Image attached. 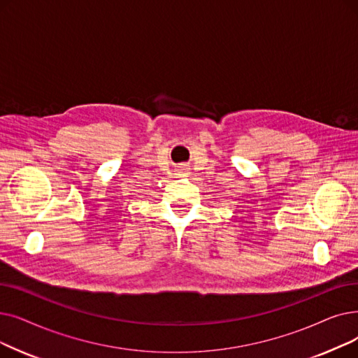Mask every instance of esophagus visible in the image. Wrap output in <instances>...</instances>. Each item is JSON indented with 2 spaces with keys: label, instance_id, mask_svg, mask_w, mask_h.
Returning <instances> with one entry per match:
<instances>
[{
  "label": "esophagus",
  "instance_id": "1",
  "mask_svg": "<svg viewBox=\"0 0 358 358\" xmlns=\"http://www.w3.org/2000/svg\"><path fill=\"white\" fill-rule=\"evenodd\" d=\"M181 171H182V174H185V171H187V168H181Z\"/></svg>",
  "mask_w": 358,
  "mask_h": 358
}]
</instances>
